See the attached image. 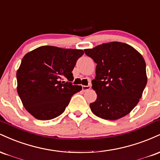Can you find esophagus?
<instances>
[{
    "label": "esophagus",
    "instance_id": "34e87169",
    "mask_svg": "<svg viewBox=\"0 0 160 160\" xmlns=\"http://www.w3.org/2000/svg\"><path fill=\"white\" fill-rule=\"evenodd\" d=\"M91 86H82V91H87L89 90V89H90Z\"/></svg>",
    "mask_w": 160,
    "mask_h": 160
}]
</instances>
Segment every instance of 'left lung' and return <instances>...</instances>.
<instances>
[{"instance_id":"8db88e82","label":"left lung","mask_w":160,"mask_h":160,"mask_svg":"<svg viewBox=\"0 0 160 160\" xmlns=\"http://www.w3.org/2000/svg\"><path fill=\"white\" fill-rule=\"evenodd\" d=\"M84 52L97 64L92 81L97 98L89 104L91 111L104 120L127 115L138 103L148 82L143 56L130 45L117 41Z\"/></svg>"}]
</instances>
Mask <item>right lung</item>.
<instances>
[{"mask_svg":"<svg viewBox=\"0 0 160 160\" xmlns=\"http://www.w3.org/2000/svg\"><path fill=\"white\" fill-rule=\"evenodd\" d=\"M83 53L82 49L43 46L23 57L16 73L17 92L28 113L38 120H49L65 111L72 95L82 89L70 81ZM64 78L69 82H63Z\"/></svg>","mask_w":160,"mask_h":160,"instance_id":"right-lung-1","label":"right lung"}]
</instances>
